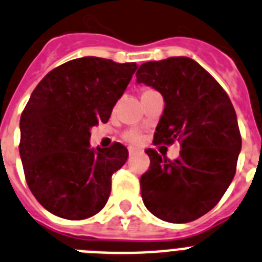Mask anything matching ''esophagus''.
<instances>
[{"mask_svg":"<svg viewBox=\"0 0 262 262\" xmlns=\"http://www.w3.org/2000/svg\"><path fill=\"white\" fill-rule=\"evenodd\" d=\"M129 155H130V156H133V155H135V153H137L138 152V149L137 148H133V146H129Z\"/></svg>","mask_w":262,"mask_h":262,"instance_id":"1","label":"esophagus"}]
</instances>
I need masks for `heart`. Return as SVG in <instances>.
Segmentation results:
<instances>
[{
    "instance_id": "1",
    "label": "heart",
    "mask_w": 262,
    "mask_h": 262,
    "mask_svg": "<svg viewBox=\"0 0 262 262\" xmlns=\"http://www.w3.org/2000/svg\"><path fill=\"white\" fill-rule=\"evenodd\" d=\"M149 91H153V90H150V89H144V90H142L141 97L142 95H145L146 93H149ZM140 138H141V136L138 135L137 132H127L126 135H125V140H127L129 142H138L140 141Z\"/></svg>"
}]
</instances>
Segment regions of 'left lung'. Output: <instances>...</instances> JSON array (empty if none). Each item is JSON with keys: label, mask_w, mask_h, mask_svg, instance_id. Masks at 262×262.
<instances>
[{"label": "left lung", "mask_w": 262, "mask_h": 262, "mask_svg": "<svg viewBox=\"0 0 262 262\" xmlns=\"http://www.w3.org/2000/svg\"><path fill=\"white\" fill-rule=\"evenodd\" d=\"M136 76L164 98L153 142L178 140L182 146L173 161L145 150L150 165L140 179L144 205L165 222L198 220L221 201L235 175L242 140L230 98L186 56L144 63Z\"/></svg>", "instance_id": "obj_1"}]
</instances>
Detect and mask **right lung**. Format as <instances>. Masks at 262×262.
I'll return each mask as SVG.
<instances>
[{
	"label": "right lung",
	"instance_id": "1",
	"mask_svg": "<svg viewBox=\"0 0 262 262\" xmlns=\"http://www.w3.org/2000/svg\"><path fill=\"white\" fill-rule=\"evenodd\" d=\"M137 70L86 56L50 71L32 93L20 120V156L25 179L42 207L79 221L105 207L112 175L126 163L120 142L90 148V129L107 122Z\"/></svg>",
	"mask_w": 262,
	"mask_h": 262
}]
</instances>
